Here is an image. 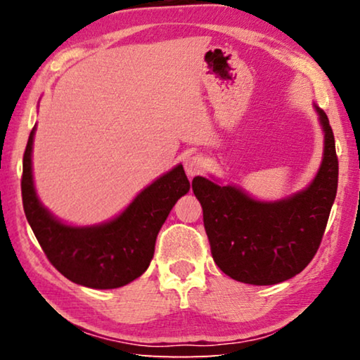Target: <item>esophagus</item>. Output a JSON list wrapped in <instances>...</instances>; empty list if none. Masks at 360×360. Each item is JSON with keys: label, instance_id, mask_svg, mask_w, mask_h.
<instances>
[{"label": "esophagus", "instance_id": "1", "mask_svg": "<svg viewBox=\"0 0 360 360\" xmlns=\"http://www.w3.org/2000/svg\"><path fill=\"white\" fill-rule=\"evenodd\" d=\"M206 168V160L202 155H192L186 160V173L193 178V176H198L205 172Z\"/></svg>", "mask_w": 360, "mask_h": 360}]
</instances>
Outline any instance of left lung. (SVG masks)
I'll return each mask as SVG.
<instances>
[{
  "mask_svg": "<svg viewBox=\"0 0 360 360\" xmlns=\"http://www.w3.org/2000/svg\"><path fill=\"white\" fill-rule=\"evenodd\" d=\"M324 130V157L311 184L279 202H259L235 186L202 176L192 191L203 208L216 265L231 279L270 285L298 275L318 252L338 186V157L327 114L314 106Z\"/></svg>",
  "mask_w": 360,
  "mask_h": 360,
  "instance_id": "8db88e82",
  "label": "left lung"
}]
</instances>
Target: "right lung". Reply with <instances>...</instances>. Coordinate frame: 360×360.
Listing matches in <instances>:
<instances>
[{
    "label": "right lung",
    "mask_w": 360,
    "mask_h": 360,
    "mask_svg": "<svg viewBox=\"0 0 360 360\" xmlns=\"http://www.w3.org/2000/svg\"><path fill=\"white\" fill-rule=\"evenodd\" d=\"M32 130L23 154L22 202L27 221L51 264L70 281L92 289H115L148 270L155 240L174 203L191 182L182 165L174 167L141 191L112 221L72 227L41 205L33 184Z\"/></svg>",
    "instance_id": "obj_1"
}]
</instances>
